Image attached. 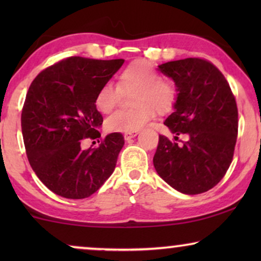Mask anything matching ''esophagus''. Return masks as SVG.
<instances>
[{
	"mask_svg": "<svg viewBox=\"0 0 261 261\" xmlns=\"http://www.w3.org/2000/svg\"><path fill=\"white\" fill-rule=\"evenodd\" d=\"M138 133H139V132H127V133H124V134H123L124 140H130L132 138L137 137Z\"/></svg>",
	"mask_w": 261,
	"mask_h": 261,
	"instance_id": "1",
	"label": "esophagus"
}]
</instances>
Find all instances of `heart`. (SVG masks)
Returning <instances> with one entry per match:
<instances>
[{"label": "heart", "instance_id": "heart-1", "mask_svg": "<svg viewBox=\"0 0 261 261\" xmlns=\"http://www.w3.org/2000/svg\"><path fill=\"white\" fill-rule=\"evenodd\" d=\"M119 85L123 91H133V109L117 110L107 119L113 132H138L154 119L155 112L167 113L177 101V87L164 80L158 70L146 60L139 59L121 71ZM122 91L115 84H103L96 95L95 105L101 113H110L119 103Z\"/></svg>", "mask_w": 261, "mask_h": 261}]
</instances>
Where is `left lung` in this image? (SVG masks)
<instances>
[{"mask_svg":"<svg viewBox=\"0 0 261 261\" xmlns=\"http://www.w3.org/2000/svg\"><path fill=\"white\" fill-rule=\"evenodd\" d=\"M177 87L173 113L164 124L187 134L183 145L159 135L153 156L156 173L185 195L202 194L222 179L233 160L238 138V107L229 84L208 60L187 58L158 66Z\"/></svg>","mask_w":261,"mask_h":261,"instance_id":"obj_1","label":"left lung"}]
</instances>
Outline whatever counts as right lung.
<instances>
[{
  "mask_svg": "<svg viewBox=\"0 0 261 261\" xmlns=\"http://www.w3.org/2000/svg\"><path fill=\"white\" fill-rule=\"evenodd\" d=\"M123 63L70 57L32 82L21 114L24 147L35 174L56 195L87 198L115 170L122 134H108L97 148L81 144L84 138H101L96 95Z\"/></svg>",
  "mask_w": 261,
  "mask_h": 261,
  "instance_id": "obj_1",
  "label": "right lung"
}]
</instances>
